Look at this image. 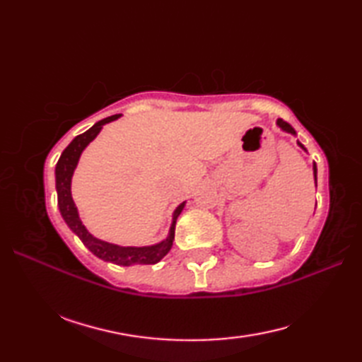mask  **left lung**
I'll list each match as a JSON object with an SVG mask.
<instances>
[{"mask_svg": "<svg viewBox=\"0 0 362 362\" xmlns=\"http://www.w3.org/2000/svg\"><path fill=\"white\" fill-rule=\"evenodd\" d=\"M276 126H279V127L283 130V132H286V134H291V135L297 136L294 127H292L291 124H288L286 121H283V119L279 118V119H276ZM297 144L306 152V148H305V146H303L302 143H300L298 140H297ZM313 174H314V183H316V188H317V166H316V163H314V161H313Z\"/></svg>", "mask_w": 362, "mask_h": 362, "instance_id": "left-lung-1", "label": "left lung"}]
</instances>
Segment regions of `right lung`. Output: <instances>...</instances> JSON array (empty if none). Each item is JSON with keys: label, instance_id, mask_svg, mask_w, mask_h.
Instances as JSON below:
<instances>
[{"label": "right lung", "instance_id": "add662e5", "mask_svg": "<svg viewBox=\"0 0 362 362\" xmlns=\"http://www.w3.org/2000/svg\"><path fill=\"white\" fill-rule=\"evenodd\" d=\"M121 115H113V117L104 118L98 121L93 127H90L87 132L78 135L74 140L66 146L65 151L60 156L57 165H56V191H57V205L60 214L65 221V224L70 227L74 235L79 236V240L83 243V245L104 261L109 263L118 264V266H132V264H156L163 258L166 253L171 250V245L174 241V232H175V222L177 218L180 216V213L185 206L187 202H182L177 205V209L173 213L171 227H169L168 236L163 241L152 245H118L113 243H107L99 240V238L91 235L87 227L82 224L79 218L78 206H76L73 196H71V179L74 174V169L79 163V158L82 156L83 149L95 140L98 134L101 132L103 126L109 124V122L118 119Z\"/></svg>", "mask_w": 362, "mask_h": 362}]
</instances>
